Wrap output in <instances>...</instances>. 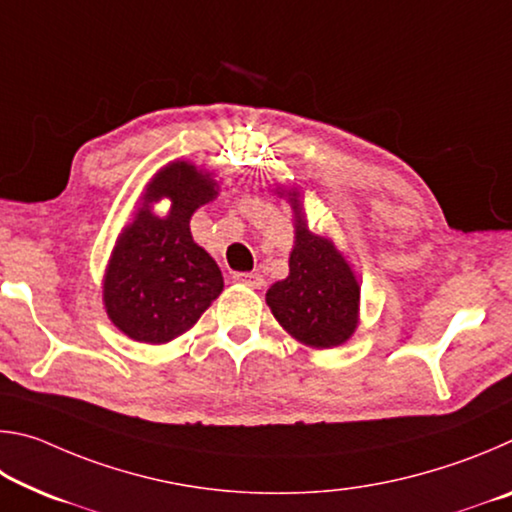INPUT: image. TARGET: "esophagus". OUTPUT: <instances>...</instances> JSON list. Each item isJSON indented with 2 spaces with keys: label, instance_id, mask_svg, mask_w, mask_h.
<instances>
[{
  "label": "esophagus",
  "instance_id": "obj_1",
  "mask_svg": "<svg viewBox=\"0 0 512 512\" xmlns=\"http://www.w3.org/2000/svg\"><path fill=\"white\" fill-rule=\"evenodd\" d=\"M232 280L244 284V287H250V289H262L264 287V277L259 273H235V275H232Z\"/></svg>",
  "mask_w": 512,
  "mask_h": 512
}]
</instances>
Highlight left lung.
Wrapping results in <instances>:
<instances>
[{
  "instance_id": "obj_1",
  "label": "left lung",
  "mask_w": 512,
  "mask_h": 512,
  "mask_svg": "<svg viewBox=\"0 0 512 512\" xmlns=\"http://www.w3.org/2000/svg\"><path fill=\"white\" fill-rule=\"evenodd\" d=\"M293 210L289 275L266 291V305L287 334L314 350L348 343L359 327L361 284L329 237L309 230L300 187L275 185Z\"/></svg>"
}]
</instances>
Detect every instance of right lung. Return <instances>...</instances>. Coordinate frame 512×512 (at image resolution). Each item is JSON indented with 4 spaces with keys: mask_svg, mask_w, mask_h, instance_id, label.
I'll return each instance as SVG.
<instances>
[{
    "mask_svg": "<svg viewBox=\"0 0 512 512\" xmlns=\"http://www.w3.org/2000/svg\"><path fill=\"white\" fill-rule=\"evenodd\" d=\"M216 196L214 173L192 160L164 164L142 189L101 282L103 309L128 339L149 345L178 339L221 296V268L189 230L194 212ZM160 200L170 201L167 215L152 212Z\"/></svg>",
    "mask_w": 512,
    "mask_h": 512,
    "instance_id": "1",
    "label": "right lung"
}]
</instances>
